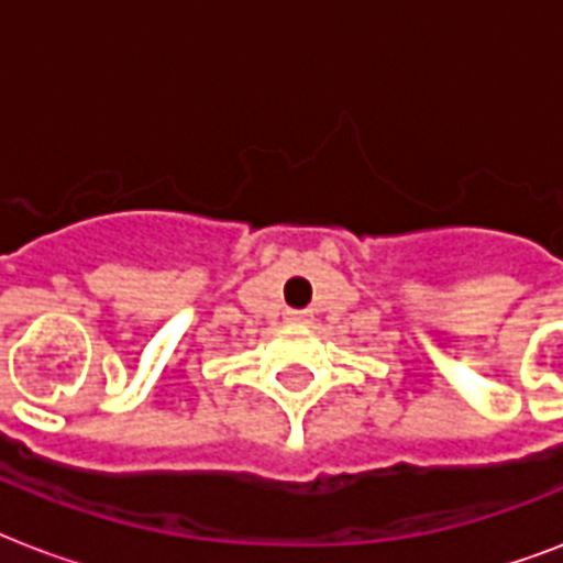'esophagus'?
Here are the masks:
<instances>
[{"label":"esophagus","instance_id":"esophagus-1","mask_svg":"<svg viewBox=\"0 0 563 563\" xmlns=\"http://www.w3.org/2000/svg\"><path fill=\"white\" fill-rule=\"evenodd\" d=\"M289 321H298V324H303V321H309V318H307V312H291Z\"/></svg>","mask_w":563,"mask_h":563}]
</instances>
